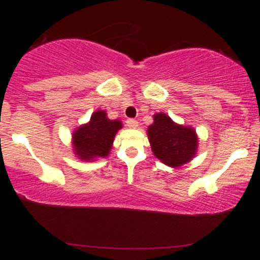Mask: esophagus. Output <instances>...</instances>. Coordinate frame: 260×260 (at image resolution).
<instances>
[{
  "mask_svg": "<svg viewBox=\"0 0 260 260\" xmlns=\"http://www.w3.org/2000/svg\"><path fill=\"white\" fill-rule=\"evenodd\" d=\"M126 123L129 128H137V127H138V121L134 120V118H128V120L126 121Z\"/></svg>",
  "mask_w": 260,
  "mask_h": 260,
  "instance_id": "obj_1",
  "label": "esophagus"
}]
</instances>
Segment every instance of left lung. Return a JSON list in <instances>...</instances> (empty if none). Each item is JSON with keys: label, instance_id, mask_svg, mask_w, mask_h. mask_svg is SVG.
I'll use <instances>...</instances> for the list:
<instances>
[{"label": "left lung", "instance_id": "1", "mask_svg": "<svg viewBox=\"0 0 260 260\" xmlns=\"http://www.w3.org/2000/svg\"><path fill=\"white\" fill-rule=\"evenodd\" d=\"M148 138L155 156L171 168L192 160L198 148L196 131L175 123L162 112L154 115V123L148 127Z\"/></svg>", "mask_w": 260, "mask_h": 260}]
</instances>
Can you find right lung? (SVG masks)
Masks as SVG:
<instances>
[{
  "label": "right lung",
  "instance_id": "add662e5",
  "mask_svg": "<svg viewBox=\"0 0 260 260\" xmlns=\"http://www.w3.org/2000/svg\"><path fill=\"white\" fill-rule=\"evenodd\" d=\"M121 128V121L107 118L103 110L95 111L90 121L77 128L72 136L73 150L77 157L84 161L106 157L112 148L116 133Z\"/></svg>",
  "mask_w": 260,
  "mask_h": 260
}]
</instances>
